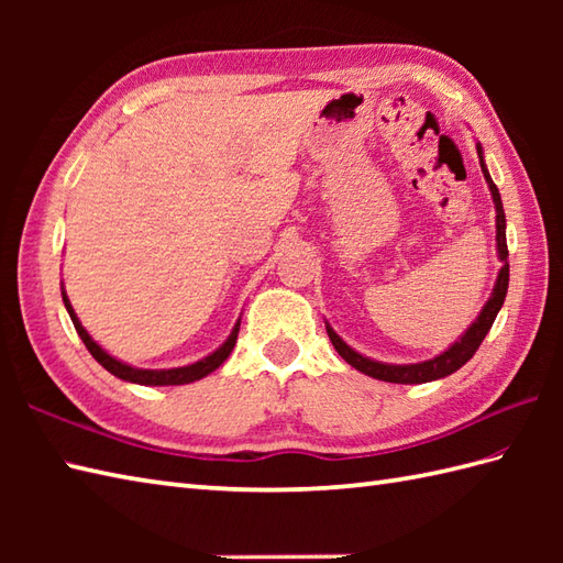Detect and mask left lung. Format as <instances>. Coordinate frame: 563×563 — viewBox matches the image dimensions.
Returning <instances> with one entry per match:
<instances>
[{
    "label": "left lung",
    "mask_w": 563,
    "mask_h": 563,
    "mask_svg": "<svg viewBox=\"0 0 563 563\" xmlns=\"http://www.w3.org/2000/svg\"><path fill=\"white\" fill-rule=\"evenodd\" d=\"M476 152H479V164H482V172L484 178L488 184V190H492L494 196V206H496V249H498V258L504 261V266L498 271V278L494 285V292L488 297V302L484 305L482 314L476 317L474 324L466 329L460 341H454L448 351H442L440 355L430 357V361L423 363H413V365H389V363H377V361H369V357L355 353L349 343H345L336 331H333L327 324V333L333 343V349L339 351V355L343 357L345 363L351 367L361 369V373L382 379V382H394V385H423V382H433L440 377H448L452 373H457V369L470 361V357L479 351L482 341L486 339L488 329L494 327V319L500 312V307H504L506 300V292H508V244H506V212H504V202H500V194L496 184L492 181V176H488V169L484 164V152L482 145H476Z\"/></svg>",
    "instance_id": "8db88e82"
}]
</instances>
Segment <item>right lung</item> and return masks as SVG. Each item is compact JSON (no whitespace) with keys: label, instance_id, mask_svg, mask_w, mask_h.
Segmentation results:
<instances>
[{"label":"right lung","instance_id":"1","mask_svg":"<svg viewBox=\"0 0 563 563\" xmlns=\"http://www.w3.org/2000/svg\"><path fill=\"white\" fill-rule=\"evenodd\" d=\"M63 302H65V307H67L71 324H75V329H77V333H79V339L84 341V345H87V351H89L93 357H97V363H99V365H103L106 369H109L111 375L121 377V379H125V382H133V385H145V387L188 385V382H196V379H200V377L210 375L212 369H218V367L227 361V357H230V353H232V349H234V343H236L239 324H242V319H239L236 324H234V329H232V333H230V339H227V341L220 345L218 351L210 353L208 357H202V361H198V363H194V365L172 367V369H142V367H133V365H128V363L115 361L113 355L106 353V351L101 349V345L89 336L87 329H84V327H81V321L77 319L75 309H71V305H69V300H67L65 290H63Z\"/></svg>","mask_w":563,"mask_h":563}]
</instances>
